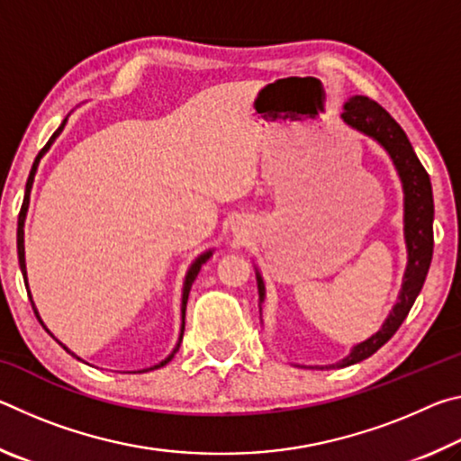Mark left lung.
<instances>
[{"instance_id": "8db88e82", "label": "left lung", "mask_w": 461, "mask_h": 461, "mask_svg": "<svg viewBox=\"0 0 461 461\" xmlns=\"http://www.w3.org/2000/svg\"><path fill=\"white\" fill-rule=\"evenodd\" d=\"M341 120L348 123L349 128L360 131V134L372 138L384 148L386 154L393 160V165L399 173L404 193V244H407V270L402 276V286L396 299V305L390 311L384 319L380 330L370 335L352 348L343 360L330 366H311V368H346L370 357L374 352L384 346V343L393 338L399 330L401 323L407 319L412 303L423 288L427 278L429 267H431L433 258V191L431 181H429L427 170L420 165L415 150L409 142L407 134L396 123L384 107H380L376 101H372L364 95H354L346 101L343 105ZM256 283H258V299L260 309L262 303L267 299V288H264V280L260 270L256 268Z\"/></svg>"}]
</instances>
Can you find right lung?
Masks as SVG:
<instances>
[{"instance_id": "obj_1", "label": "right lung", "mask_w": 461, "mask_h": 461, "mask_svg": "<svg viewBox=\"0 0 461 461\" xmlns=\"http://www.w3.org/2000/svg\"><path fill=\"white\" fill-rule=\"evenodd\" d=\"M67 120H68V115L65 120H62V123L59 126V130L54 131L52 134V138L49 140V144H46L41 152H38V156H36V160H34V165H32V170H30V176H28V183H26V191H24V203H22V209H20V215H18V260H20V270H22V275H24V283H26V291H28V296L30 299H32V294H30V286H28V276H26V258H24V221H26V213H28V205H30V191H32V183H34V176H36V170H38V165H41V158L42 156L50 150V146L54 144V140H57L59 136H60V131L65 130V126H67ZM212 254H213V249H207V252H203L199 258H194V262L191 264L189 267V270H186V276H185V285H183V301H181V315H183V325H181V335H178V341H176V346H175V349L173 352H170L165 360H162L160 364H156V366H152V368H146V370H156V368H162V366L165 364H168L170 360H173L175 357V354L178 352V348H181V341H183V331H185V311H186V301H189V293H191V286H193V280L197 278V275H199V270H201V267L203 264H205L209 258H212ZM32 309H34V313H36V317H38V321L42 323V319H41V315H38V311H36V305H34V301H32ZM42 327L46 330V325L42 323ZM49 331V330H46ZM50 333V331H49ZM52 335V333H50ZM60 343V341H59ZM62 346V343H60ZM67 349L68 354L71 356H75L77 357V354H73L71 349H68L67 346H62ZM77 360H81V357H77ZM142 372V370H140Z\"/></svg>"}]
</instances>
